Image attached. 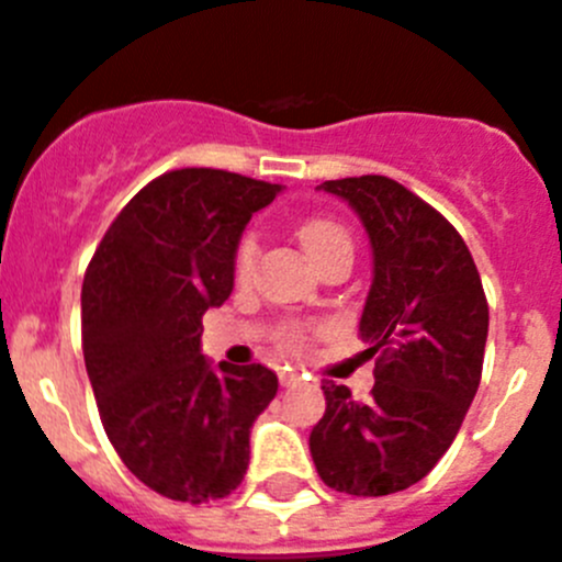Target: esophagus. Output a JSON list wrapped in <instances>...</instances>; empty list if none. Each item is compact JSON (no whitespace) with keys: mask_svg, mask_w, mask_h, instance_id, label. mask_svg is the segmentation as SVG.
<instances>
[{"mask_svg":"<svg viewBox=\"0 0 562 562\" xmlns=\"http://www.w3.org/2000/svg\"><path fill=\"white\" fill-rule=\"evenodd\" d=\"M278 380H281V385H295L301 380V374L295 369H281L278 371Z\"/></svg>","mask_w":562,"mask_h":562,"instance_id":"1","label":"esophagus"}]
</instances>
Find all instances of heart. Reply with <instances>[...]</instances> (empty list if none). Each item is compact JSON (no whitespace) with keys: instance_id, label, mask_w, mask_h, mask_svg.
Returning a JSON list of instances; mask_svg holds the SVG:
<instances>
[{"instance_id":"heart-1","label":"heart","mask_w":562,"mask_h":562,"mask_svg":"<svg viewBox=\"0 0 562 562\" xmlns=\"http://www.w3.org/2000/svg\"><path fill=\"white\" fill-rule=\"evenodd\" d=\"M297 238L304 250L310 252V258L317 267L324 265L326 258H331L340 250H351V238L346 233V227L337 225V222L324 220V216H315V220H306L304 225L297 227ZM258 258V238L256 233H245L238 238L236 256H233V272L236 278H247L252 272V265ZM286 346H297L301 342V335L297 331H286L284 335Z\"/></svg>"}]
</instances>
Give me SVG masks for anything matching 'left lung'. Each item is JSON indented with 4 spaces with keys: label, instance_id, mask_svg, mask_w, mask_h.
<instances>
[{
    "label": "left lung",
    "instance_id": "obj_1",
    "mask_svg": "<svg viewBox=\"0 0 562 562\" xmlns=\"http://www.w3.org/2000/svg\"><path fill=\"white\" fill-rule=\"evenodd\" d=\"M321 188L369 233L374 281L360 337L376 380L362 402L324 385L310 450L326 486L376 498L425 479L453 445L479 391L490 306L464 238L414 191L380 173Z\"/></svg>",
    "mask_w": 562,
    "mask_h": 562
}]
</instances>
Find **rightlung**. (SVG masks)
<instances>
[{"label": "right lung", "instance_id": "obj_1", "mask_svg": "<svg viewBox=\"0 0 562 562\" xmlns=\"http://www.w3.org/2000/svg\"><path fill=\"white\" fill-rule=\"evenodd\" d=\"M281 186L220 168H180L128 200L81 286V340L103 430L154 493L225 498L250 464V428L278 391L267 366L213 369L202 315L233 292L250 216Z\"/></svg>", "mask_w": 562, "mask_h": 562}]
</instances>
